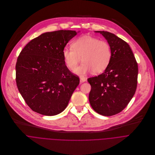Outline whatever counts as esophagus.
<instances>
[{"mask_svg":"<svg viewBox=\"0 0 155 155\" xmlns=\"http://www.w3.org/2000/svg\"><path fill=\"white\" fill-rule=\"evenodd\" d=\"M86 81V79L84 76H80V82H84Z\"/></svg>","mask_w":155,"mask_h":155,"instance_id":"esophagus-1","label":"esophagus"}]
</instances>
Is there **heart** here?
Instances as JSON below:
<instances>
[{"label":"heart","mask_w":155,"mask_h":155,"mask_svg":"<svg viewBox=\"0 0 155 155\" xmlns=\"http://www.w3.org/2000/svg\"><path fill=\"white\" fill-rule=\"evenodd\" d=\"M112 56L107 41L90 35L78 38L72 43L71 48L63 50L65 63L70 70H74L82 60L83 62L74 70L75 73L81 75L91 71L94 74L103 73L109 65Z\"/></svg>","instance_id":"1"}]
</instances>
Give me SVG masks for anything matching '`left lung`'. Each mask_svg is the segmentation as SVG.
I'll use <instances>...</instances> for the list:
<instances>
[{
    "mask_svg": "<svg viewBox=\"0 0 155 155\" xmlns=\"http://www.w3.org/2000/svg\"><path fill=\"white\" fill-rule=\"evenodd\" d=\"M107 41L112 56L106 70L87 79L91 85L88 98L91 107L99 114L111 116L124 109L137 88L138 65L129 45L114 34L95 31Z\"/></svg>",
    "mask_w": 155,
    "mask_h": 155,
    "instance_id": "left-lung-1",
    "label": "left lung"
}]
</instances>
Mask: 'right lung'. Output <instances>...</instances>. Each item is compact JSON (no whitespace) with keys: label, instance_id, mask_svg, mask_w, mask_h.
<instances>
[{"label":"right lung","instance_id":"1","mask_svg":"<svg viewBox=\"0 0 155 155\" xmlns=\"http://www.w3.org/2000/svg\"><path fill=\"white\" fill-rule=\"evenodd\" d=\"M77 35L75 30L46 32L23 48L16 64V82L29 107L53 116L63 112L79 84L65 65L63 50Z\"/></svg>","mask_w":155,"mask_h":155}]
</instances>
